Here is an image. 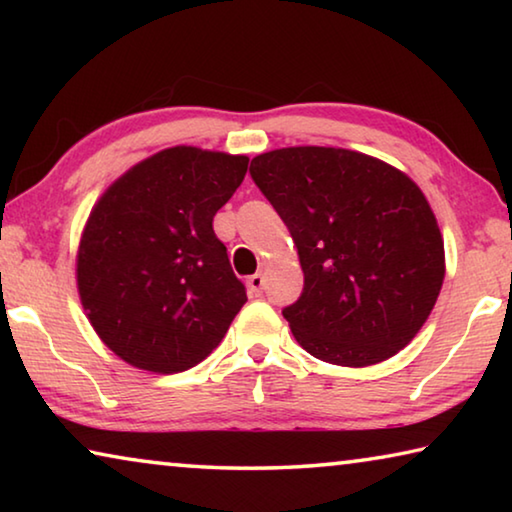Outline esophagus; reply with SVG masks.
Here are the masks:
<instances>
[{
  "mask_svg": "<svg viewBox=\"0 0 512 512\" xmlns=\"http://www.w3.org/2000/svg\"><path fill=\"white\" fill-rule=\"evenodd\" d=\"M246 287H248V293L253 298H259L262 296V291H264V275L262 273H255V275H250L248 277V282H246Z\"/></svg>",
  "mask_w": 512,
  "mask_h": 512,
  "instance_id": "obj_1",
  "label": "esophagus"
}]
</instances>
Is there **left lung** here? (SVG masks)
Here are the masks:
<instances>
[{"instance_id": "8db88e82", "label": "left lung", "mask_w": 512, "mask_h": 512, "mask_svg": "<svg viewBox=\"0 0 512 512\" xmlns=\"http://www.w3.org/2000/svg\"><path fill=\"white\" fill-rule=\"evenodd\" d=\"M250 176L298 248L305 289L282 314L302 348L348 368L406 348L445 280L443 235L422 189L384 160L334 146L262 153Z\"/></svg>"}]
</instances>
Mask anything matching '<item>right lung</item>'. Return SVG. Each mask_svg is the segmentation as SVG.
<instances>
[{
	"mask_svg": "<svg viewBox=\"0 0 512 512\" xmlns=\"http://www.w3.org/2000/svg\"><path fill=\"white\" fill-rule=\"evenodd\" d=\"M246 169V155L171 146L133 164L94 203L76 287L94 332L128 366L160 375L196 366L244 307L246 289L212 221Z\"/></svg>",
	"mask_w": 512,
	"mask_h": 512,
	"instance_id": "obj_1",
	"label": "right lung"
}]
</instances>
